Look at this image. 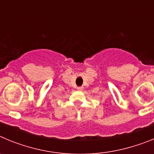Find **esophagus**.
Returning a JSON list of instances; mask_svg holds the SVG:
<instances>
[{
    "mask_svg": "<svg viewBox=\"0 0 154 154\" xmlns=\"http://www.w3.org/2000/svg\"><path fill=\"white\" fill-rule=\"evenodd\" d=\"M77 89H78V90H79V91H82V89H83V87H82V86L78 87V88H77Z\"/></svg>",
    "mask_w": 154,
    "mask_h": 154,
    "instance_id": "1",
    "label": "esophagus"
}]
</instances>
